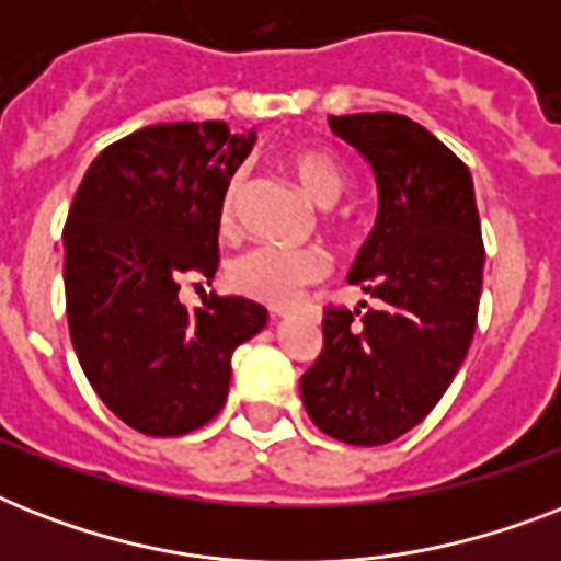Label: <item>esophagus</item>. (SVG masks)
<instances>
[{
    "instance_id": "1",
    "label": "esophagus",
    "mask_w": 561,
    "mask_h": 561,
    "mask_svg": "<svg viewBox=\"0 0 561 561\" xmlns=\"http://www.w3.org/2000/svg\"><path fill=\"white\" fill-rule=\"evenodd\" d=\"M271 314H273V320H282V317H288L290 311H288V308H273Z\"/></svg>"
}]
</instances>
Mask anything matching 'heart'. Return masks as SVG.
I'll return each mask as SVG.
<instances>
[{
	"instance_id": "b5f03b06",
	"label": "heart",
	"mask_w": 561,
	"mask_h": 561,
	"mask_svg": "<svg viewBox=\"0 0 561 561\" xmlns=\"http://www.w3.org/2000/svg\"><path fill=\"white\" fill-rule=\"evenodd\" d=\"M285 165L299 183V188L317 203L332 206L346 188V171L323 148H294L285 157ZM241 192V178H232L220 203L218 224L227 232L236 220V203ZM329 271L325 255L317 247H279L259 244L236 255L227 267L229 288L259 299L264 306H290L306 285H314Z\"/></svg>"
}]
</instances>
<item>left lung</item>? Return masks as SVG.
Returning <instances> with one entry per match:
<instances>
[{
    "label": "left lung",
    "mask_w": 561,
    "mask_h": 561,
    "mask_svg": "<svg viewBox=\"0 0 561 561\" xmlns=\"http://www.w3.org/2000/svg\"><path fill=\"white\" fill-rule=\"evenodd\" d=\"M329 125L378 188L375 227L350 271L378 306L325 311L323 352L299 390L323 434L383 445L434 410L466 360L486 253L469 169L434 134L399 113Z\"/></svg>",
    "instance_id": "8db88e82"
}]
</instances>
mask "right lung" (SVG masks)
Listing matches in <instances>:
<instances>
[{
    "label": "right lung",
    "instance_id": "right-lung-1",
    "mask_svg": "<svg viewBox=\"0 0 561 561\" xmlns=\"http://www.w3.org/2000/svg\"><path fill=\"white\" fill-rule=\"evenodd\" d=\"M255 134L224 122L151 125L92 160L64 227L66 317L99 399L148 436L218 416L232 352L267 308L209 297L188 311L180 285L218 271V215Z\"/></svg>",
    "mask_w": 561,
    "mask_h": 561
}]
</instances>
